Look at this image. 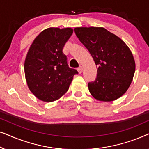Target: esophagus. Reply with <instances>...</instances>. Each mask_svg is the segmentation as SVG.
<instances>
[{"label":"esophagus","mask_w":149,"mask_h":149,"mask_svg":"<svg viewBox=\"0 0 149 149\" xmlns=\"http://www.w3.org/2000/svg\"><path fill=\"white\" fill-rule=\"evenodd\" d=\"M77 70H78V72L79 74H81V73L83 72V67L82 66H80L79 68H78V69H77Z\"/></svg>","instance_id":"1"}]
</instances>
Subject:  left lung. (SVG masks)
Masks as SVG:
<instances>
[{"mask_svg":"<svg viewBox=\"0 0 149 149\" xmlns=\"http://www.w3.org/2000/svg\"><path fill=\"white\" fill-rule=\"evenodd\" d=\"M74 32L97 66L94 81L88 83L95 99L111 102L122 96L133 80L136 64L128 46L102 27H79Z\"/></svg>","mask_w":149,"mask_h":149,"instance_id":"left-lung-1","label":"left lung"}]
</instances>
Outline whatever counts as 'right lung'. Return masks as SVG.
Masks as SVG:
<instances>
[{"label":"right lung","instance_id":"add662e5","mask_svg":"<svg viewBox=\"0 0 149 149\" xmlns=\"http://www.w3.org/2000/svg\"><path fill=\"white\" fill-rule=\"evenodd\" d=\"M71 28H49L35 38L24 62V72L30 91L43 102L60 98L69 88L77 70L69 68L63 53L72 34Z\"/></svg>","mask_w":149,"mask_h":149}]
</instances>
